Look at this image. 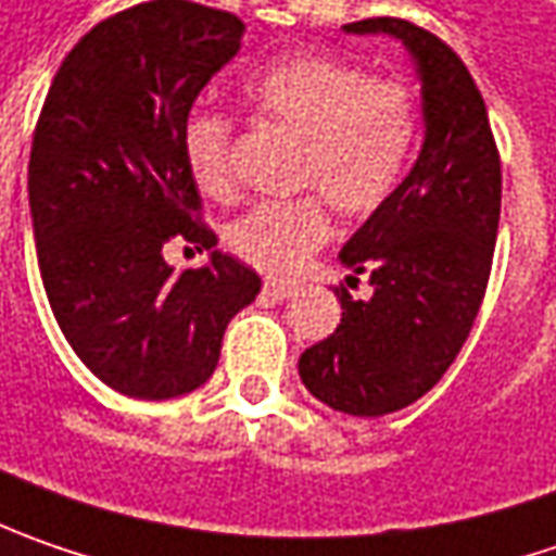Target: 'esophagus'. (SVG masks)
I'll return each instance as SVG.
<instances>
[{
    "instance_id": "obj_1",
    "label": "esophagus",
    "mask_w": 556,
    "mask_h": 556,
    "mask_svg": "<svg viewBox=\"0 0 556 556\" xmlns=\"http://www.w3.org/2000/svg\"><path fill=\"white\" fill-rule=\"evenodd\" d=\"M264 292L274 299V302H286L295 295V286L292 282H277V279H264Z\"/></svg>"
}]
</instances>
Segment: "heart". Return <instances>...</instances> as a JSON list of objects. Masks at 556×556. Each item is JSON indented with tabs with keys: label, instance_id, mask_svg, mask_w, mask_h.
I'll return each mask as SVG.
<instances>
[{
	"label": "heart",
	"instance_id": "obj_1",
	"mask_svg": "<svg viewBox=\"0 0 556 556\" xmlns=\"http://www.w3.org/2000/svg\"><path fill=\"white\" fill-rule=\"evenodd\" d=\"M254 111L292 136L295 186L317 189L295 199L261 202L232 220L230 249L267 274H295L329 232L324 199L361 217L399 189L420 139V111L410 86L329 55H295L264 67L249 84ZM182 157L211 195L232 189V117L195 109L180 134Z\"/></svg>",
	"mask_w": 556,
	"mask_h": 556
}]
</instances>
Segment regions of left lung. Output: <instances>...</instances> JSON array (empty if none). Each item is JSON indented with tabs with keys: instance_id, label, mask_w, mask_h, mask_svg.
Returning <instances> with one entry per match:
<instances>
[{
	"instance_id": "8db88e82",
	"label": "left lung",
	"mask_w": 556,
	"mask_h": 556,
	"mask_svg": "<svg viewBox=\"0 0 556 556\" xmlns=\"http://www.w3.org/2000/svg\"><path fill=\"white\" fill-rule=\"evenodd\" d=\"M345 34H386L410 52L422 92V149L392 199L342 245L370 299L336 289L342 324L299 357L304 389L351 417H382L422 399L454 364L492 274L501 157L467 64L429 30L367 17Z\"/></svg>"
}]
</instances>
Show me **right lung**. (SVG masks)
Returning a JSON list of instances; mask_svg holds the SVG:
<instances>
[{"label":"right lung","instance_id":"add662e5","mask_svg":"<svg viewBox=\"0 0 556 556\" xmlns=\"http://www.w3.org/2000/svg\"><path fill=\"white\" fill-rule=\"evenodd\" d=\"M245 24L186 0L96 24L61 61L27 167L42 286L67 345L121 395L180 399L205 386L224 329L261 277L224 252L177 274L164 245H217L180 134Z\"/></svg>","mask_w":556,"mask_h":556}]
</instances>
